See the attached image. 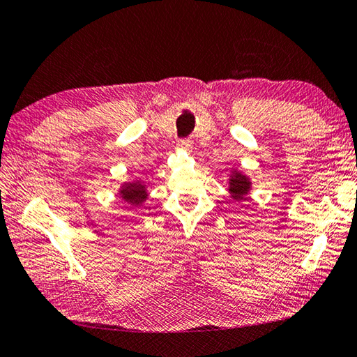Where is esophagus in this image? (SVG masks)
I'll list each match as a JSON object with an SVG mask.
<instances>
[{
	"label": "esophagus",
	"instance_id": "obj_1",
	"mask_svg": "<svg viewBox=\"0 0 357 357\" xmlns=\"http://www.w3.org/2000/svg\"><path fill=\"white\" fill-rule=\"evenodd\" d=\"M178 145L181 146V149H184V150H192V141H190V139H181Z\"/></svg>",
	"mask_w": 357,
	"mask_h": 357
}]
</instances>
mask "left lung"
<instances>
[{
    "mask_svg": "<svg viewBox=\"0 0 357 357\" xmlns=\"http://www.w3.org/2000/svg\"><path fill=\"white\" fill-rule=\"evenodd\" d=\"M229 192L232 193V198L236 199V201H244L246 198V195L249 192L250 188V183L249 179L244 176V174H241L240 172H234L232 174H230V181H229Z\"/></svg>",
    "mask_w": 357,
    "mask_h": 357,
    "instance_id": "1",
    "label": "left lung"
}]
</instances>
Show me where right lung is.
<instances>
[{"instance_id":"obj_1","label":"right lung","mask_w":357,"mask_h":357,"mask_svg":"<svg viewBox=\"0 0 357 357\" xmlns=\"http://www.w3.org/2000/svg\"><path fill=\"white\" fill-rule=\"evenodd\" d=\"M121 197H122V199L128 201L131 206H141L142 202L146 199L145 185L141 183L125 184L121 188Z\"/></svg>"}]
</instances>
